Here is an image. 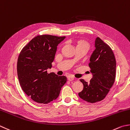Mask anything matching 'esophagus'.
I'll return each instance as SVG.
<instances>
[{
    "label": "esophagus",
    "instance_id": "esophagus-1",
    "mask_svg": "<svg viewBox=\"0 0 130 130\" xmlns=\"http://www.w3.org/2000/svg\"><path fill=\"white\" fill-rule=\"evenodd\" d=\"M74 79V78L73 76H69L68 77V80L69 81H72Z\"/></svg>",
    "mask_w": 130,
    "mask_h": 130
}]
</instances>
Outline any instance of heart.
Here are the masks:
<instances>
[{
  "label": "heart",
  "instance_id": "b5f03b06",
  "mask_svg": "<svg viewBox=\"0 0 130 130\" xmlns=\"http://www.w3.org/2000/svg\"><path fill=\"white\" fill-rule=\"evenodd\" d=\"M79 44H87V43H86L85 42H80L79 43ZM88 45V44H87Z\"/></svg>",
  "mask_w": 130,
  "mask_h": 130
}]
</instances>
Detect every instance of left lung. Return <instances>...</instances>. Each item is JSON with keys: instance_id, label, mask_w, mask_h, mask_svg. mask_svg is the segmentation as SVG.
I'll list each match as a JSON object with an SVG mask.
<instances>
[{"instance_id": "obj_1", "label": "left lung", "mask_w": 130, "mask_h": 130, "mask_svg": "<svg viewBox=\"0 0 130 130\" xmlns=\"http://www.w3.org/2000/svg\"><path fill=\"white\" fill-rule=\"evenodd\" d=\"M95 47L88 63L93 77L90 83L80 79L83 90L78 93L81 99L90 103L103 100L116 78V61L112 50L99 37L95 39Z\"/></svg>"}]
</instances>
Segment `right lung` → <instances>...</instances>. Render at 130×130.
Masks as SVG:
<instances>
[{
  "label": "right lung",
  "mask_w": 130,
  "mask_h": 130,
  "mask_svg": "<svg viewBox=\"0 0 130 130\" xmlns=\"http://www.w3.org/2000/svg\"><path fill=\"white\" fill-rule=\"evenodd\" d=\"M65 37L38 35L22 48L17 60V70L24 92L38 103L56 100L67 81L65 76L47 73L52 68L57 46Z\"/></svg>",
  "instance_id": "add662e5"
}]
</instances>
